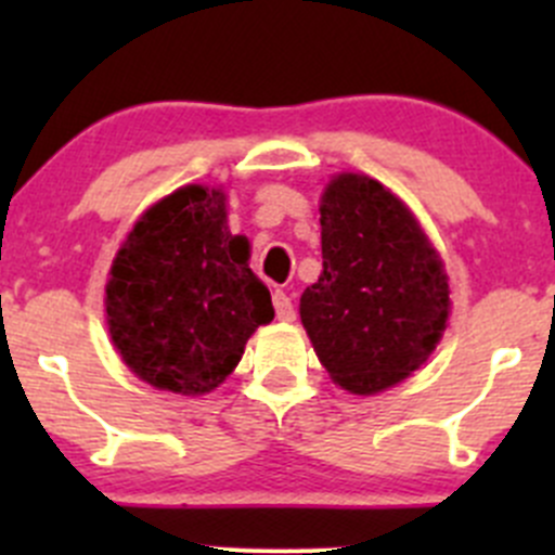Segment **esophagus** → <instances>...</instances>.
<instances>
[{
	"label": "esophagus",
	"instance_id": "1",
	"mask_svg": "<svg viewBox=\"0 0 555 555\" xmlns=\"http://www.w3.org/2000/svg\"><path fill=\"white\" fill-rule=\"evenodd\" d=\"M273 309H276V317L282 319V322H293L295 319L293 298H289L287 293H282V289H276V293H273Z\"/></svg>",
	"mask_w": 555,
	"mask_h": 555
}]
</instances>
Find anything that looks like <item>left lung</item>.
<instances>
[{"label":"left lung","mask_w":555,"mask_h":555,"mask_svg":"<svg viewBox=\"0 0 555 555\" xmlns=\"http://www.w3.org/2000/svg\"><path fill=\"white\" fill-rule=\"evenodd\" d=\"M322 276L300 295L319 362L351 395H378L429 360L449 322V276L405 204L365 173L319 204Z\"/></svg>","instance_id":"left-lung-1"}]
</instances>
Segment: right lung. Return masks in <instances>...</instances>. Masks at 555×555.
<instances>
[{
    "mask_svg": "<svg viewBox=\"0 0 555 555\" xmlns=\"http://www.w3.org/2000/svg\"><path fill=\"white\" fill-rule=\"evenodd\" d=\"M106 324L142 382L177 395L217 389L249 335L273 319L249 246L228 228L220 188L184 184L150 206L117 249Z\"/></svg>",
    "mask_w": 555,
    "mask_h": 555,
    "instance_id": "add662e5",
    "label": "right lung"
}]
</instances>
